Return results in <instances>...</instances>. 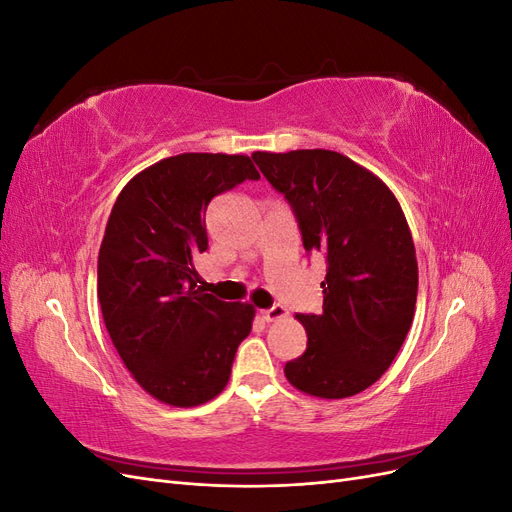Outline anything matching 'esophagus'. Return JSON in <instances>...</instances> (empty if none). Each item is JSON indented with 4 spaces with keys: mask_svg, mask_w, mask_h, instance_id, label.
<instances>
[{
    "mask_svg": "<svg viewBox=\"0 0 512 512\" xmlns=\"http://www.w3.org/2000/svg\"><path fill=\"white\" fill-rule=\"evenodd\" d=\"M260 316L265 322H275L288 316V309L284 305H273L271 309H260Z\"/></svg>",
    "mask_w": 512,
    "mask_h": 512,
    "instance_id": "34e87169",
    "label": "esophagus"
}]
</instances>
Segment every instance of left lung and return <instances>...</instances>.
I'll use <instances>...</instances> for the list:
<instances>
[{
    "label": "left lung",
    "instance_id": "1",
    "mask_svg": "<svg viewBox=\"0 0 512 512\" xmlns=\"http://www.w3.org/2000/svg\"><path fill=\"white\" fill-rule=\"evenodd\" d=\"M252 158L292 205L305 252L329 265L322 314H297L307 348L284 374L305 395L352 397L391 367L412 327L418 265L406 215L389 185L337 151Z\"/></svg>",
    "mask_w": 512,
    "mask_h": 512
}]
</instances>
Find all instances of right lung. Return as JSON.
<instances>
[{
  "mask_svg": "<svg viewBox=\"0 0 512 512\" xmlns=\"http://www.w3.org/2000/svg\"><path fill=\"white\" fill-rule=\"evenodd\" d=\"M245 179L250 156L181 153L134 175L115 200L98 256V299L123 365L151 397L192 408L228 384L256 309L196 286L207 250L205 211Z\"/></svg>",
  "mask_w": 512,
  "mask_h": 512,
  "instance_id": "1",
  "label": "right lung"
}]
</instances>
